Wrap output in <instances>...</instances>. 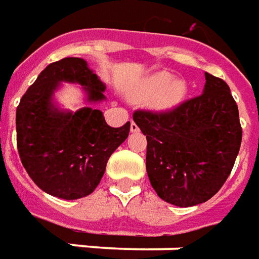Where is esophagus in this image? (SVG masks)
<instances>
[{"mask_svg":"<svg viewBox=\"0 0 259 259\" xmlns=\"http://www.w3.org/2000/svg\"><path fill=\"white\" fill-rule=\"evenodd\" d=\"M130 132H139V126L135 122H130Z\"/></svg>","mask_w":259,"mask_h":259,"instance_id":"1","label":"esophagus"}]
</instances>
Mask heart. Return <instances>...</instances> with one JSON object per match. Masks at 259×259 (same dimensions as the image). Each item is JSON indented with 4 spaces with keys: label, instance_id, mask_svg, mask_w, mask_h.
<instances>
[{
    "label": "heart",
    "instance_id": "heart-1",
    "mask_svg": "<svg viewBox=\"0 0 259 259\" xmlns=\"http://www.w3.org/2000/svg\"><path fill=\"white\" fill-rule=\"evenodd\" d=\"M187 93L186 82L181 79H171L167 72H156L130 89V99L137 103L149 102L154 110H170L179 106Z\"/></svg>",
    "mask_w": 259,
    "mask_h": 259
}]
</instances>
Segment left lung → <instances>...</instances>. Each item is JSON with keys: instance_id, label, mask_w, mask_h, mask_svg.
Listing matches in <instances>:
<instances>
[{"instance_id": "left-lung-1", "label": "left lung", "mask_w": 259, "mask_h": 259, "mask_svg": "<svg viewBox=\"0 0 259 259\" xmlns=\"http://www.w3.org/2000/svg\"><path fill=\"white\" fill-rule=\"evenodd\" d=\"M133 120L147 139L146 170L161 200L191 207L223 187L242 139L238 106L223 79L205 72L200 96L168 112L136 110Z\"/></svg>"}]
</instances>
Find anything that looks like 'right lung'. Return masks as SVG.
Returning a JSON list of instances; mask_svg holds the SVG:
<instances>
[{
  "label": "right lung",
  "mask_w": 259,
  "mask_h": 259,
  "mask_svg": "<svg viewBox=\"0 0 259 259\" xmlns=\"http://www.w3.org/2000/svg\"><path fill=\"white\" fill-rule=\"evenodd\" d=\"M61 82L83 86L88 102L106 99V86L85 59L49 63L17 107V147L22 166L39 189L76 200L98 187L109 157L129 136L130 122L110 127L99 109L61 110L54 103Z\"/></svg>",
  "instance_id": "1"
}]
</instances>
